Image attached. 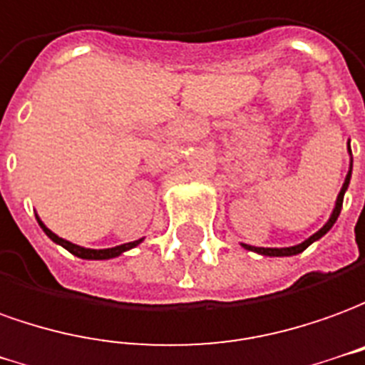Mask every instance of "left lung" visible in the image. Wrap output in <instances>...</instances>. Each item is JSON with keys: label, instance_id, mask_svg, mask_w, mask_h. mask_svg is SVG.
<instances>
[{"label": "left lung", "instance_id": "8db88e82", "mask_svg": "<svg viewBox=\"0 0 365 365\" xmlns=\"http://www.w3.org/2000/svg\"><path fill=\"white\" fill-rule=\"evenodd\" d=\"M350 147V145H348ZM350 177H352V165H350V170H348V175H346V180H344L342 188H340V195H338V198H336V206L334 210H332V216H330V220H328L327 224L322 226V228L317 232V234H312L309 240H304L302 244L299 245H293V247H255V245H247L244 244L245 250H250V252H257L261 253V255H269V257H283V255H297V253L304 252L309 245L312 244V242H317V240H320V237L327 234L328 230L334 226V222L338 220V216H340V210H342V202H344V192H346V188H348V185H350Z\"/></svg>", "mask_w": 365, "mask_h": 365}]
</instances>
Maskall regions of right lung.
Wrapping results in <instances>:
<instances>
[{
    "label": "right lung",
    "mask_w": 365,
    "mask_h": 365,
    "mask_svg": "<svg viewBox=\"0 0 365 365\" xmlns=\"http://www.w3.org/2000/svg\"><path fill=\"white\" fill-rule=\"evenodd\" d=\"M38 226L43 228V232H45L46 236L51 237L53 242H56L58 245H63L64 250H68L72 255L82 257V259H112V257H118V255H121L123 252H128V250H131V247H135L137 244H141V242H143V240H137V242L115 245V247H108V250H88V247H80V245L72 244V242H68V240H63V237H58L56 234H53V232L46 228L41 220H38Z\"/></svg>",
    "instance_id": "right-lung-1"
}]
</instances>
